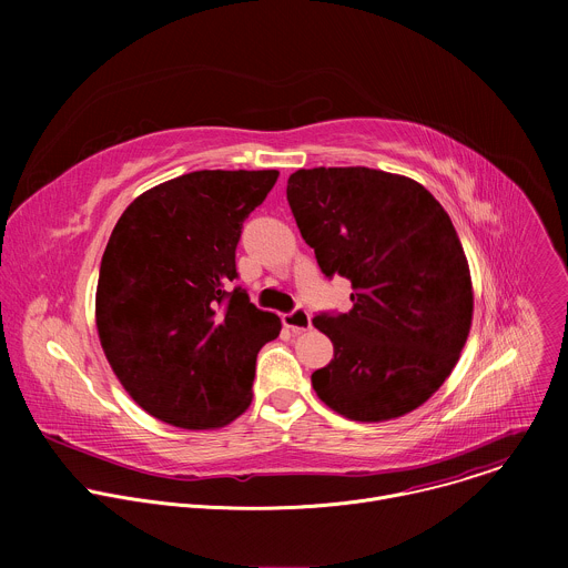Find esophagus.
<instances>
[{"instance_id": "obj_1", "label": "esophagus", "mask_w": 568, "mask_h": 568, "mask_svg": "<svg viewBox=\"0 0 568 568\" xmlns=\"http://www.w3.org/2000/svg\"><path fill=\"white\" fill-rule=\"evenodd\" d=\"M283 323H285V328H290L292 333H305L312 326V318L305 307H296V310L283 314Z\"/></svg>"}]
</instances>
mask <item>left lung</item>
Segmentation results:
<instances>
[{
  "label": "left lung",
  "instance_id": "1",
  "mask_svg": "<svg viewBox=\"0 0 568 568\" xmlns=\"http://www.w3.org/2000/svg\"><path fill=\"white\" fill-rule=\"evenodd\" d=\"M287 202L326 276H346L353 307L318 314L335 359L312 373L344 418L382 423L418 409L467 342L474 292L458 233L418 182L364 166L296 171Z\"/></svg>",
  "mask_w": 568,
  "mask_h": 568
}]
</instances>
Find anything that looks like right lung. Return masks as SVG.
<instances>
[{"label": "right lung", "instance_id": "add662e5", "mask_svg": "<svg viewBox=\"0 0 568 568\" xmlns=\"http://www.w3.org/2000/svg\"><path fill=\"white\" fill-rule=\"evenodd\" d=\"M278 171H195L141 193L119 217L97 287L103 353L143 412L217 429L252 404L258 351L281 318L231 290L242 222Z\"/></svg>", "mask_w": 568, "mask_h": 568}]
</instances>
